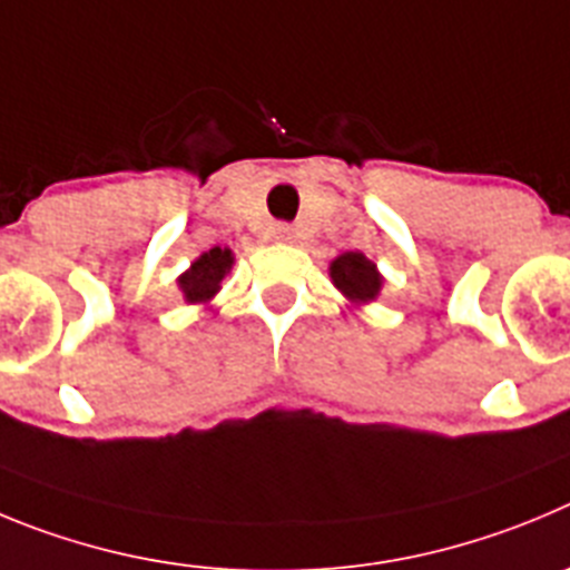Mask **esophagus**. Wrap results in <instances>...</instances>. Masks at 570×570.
I'll return each instance as SVG.
<instances>
[{"mask_svg":"<svg viewBox=\"0 0 570 570\" xmlns=\"http://www.w3.org/2000/svg\"><path fill=\"white\" fill-rule=\"evenodd\" d=\"M273 235H275V240H284V244H286V240L295 238V233H292V227H286V224H278V227L273 229Z\"/></svg>","mask_w":570,"mask_h":570,"instance_id":"obj_1","label":"esophagus"}]
</instances>
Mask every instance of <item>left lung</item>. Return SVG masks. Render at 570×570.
I'll return each instance as SVG.
<instances>
[{
	"label": "left lung",
	"instance_id": "left-lung-1",
	"mask_svg": "<svg viewBox=\"0 0 570 570\" xmlns=\"http://www.w3.org/2000/svg\"><path fill=\"white\" fill-rule=\"evenodd\" d=\"M330 278L335 289L346 297L348 304L366 306L377 301L383 289V275L374 261H368L363 253H343L330 264Z\"/></svg>",
	"mask_w": 570,
	"mask_h": 570
}]
</instances>
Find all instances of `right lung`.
Returning a JSON list of instances; mask_svg holds the SVG:
<instances>
[{
	"mask_svg": "<svg viewBox=\"0 0 570 570\" xmlns=\"http://www.w3.org/2000/svg\"><path fill=\"white\" fill-rule=\"evenodd\" d=\"M233 264L235 253L229 247H213L198 255L176 281L184 301L193 306H209V301L222 292V281L227 278Z\"/></svg>",
	"mask_w": 570,
	"mask_h": 570,
	"instance_id": "add662e5",
	"label": "right lung"
}]
</instances>
